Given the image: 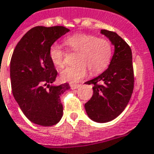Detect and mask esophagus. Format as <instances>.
<instances>
[{"mask_svg":"<svg viewBox=\"0 0 154 154\" xmlns=\"http://www.w3.org/2000/svg\"><path fill=\"white\" fill-rule=\"evenodd\" d=\"M80 85L79 84H71V88L72 90H75V89H77L78 88H79Z\"/></svg>","mask_w":154,"mask_h":154,"instance_id":"obj_1","label":"esophagus"}]
</instances>
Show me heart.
<instances>
[{
	"label": "heart",
	"instance_id": "1",
	"mask_svg": "<svg viewBox=\"0 0 154 154\" xmlns=\"http://www.w3.org/2000/svg\"><path fill=\"white\" fill-rule=\"evenodd\" d=\"M65 42L74 51L79 52L76 61L79 63L61 71V79L76 83L86 76L88 69L96 75L105 70L112 57V47L110 41L89 34H75L68 37ZM49 56L54 66L62 68L65 66L66 53L58 44L51 45Z\"/></svg>",
	"mask_w": 154,
	"mask_h": 154
}]
</instances>
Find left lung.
Segmentation results:
<instances>
[{
	"label": "left lung",
	"mask_w": 154,
	"mask_h": 154,
	"mask_svg": "<svg viewBox=\"0 0 154 154\" xmlns=\"http://www.w3.org/2000/svg\"><path fill=\"white\" fill-rule=\"evenodd\" d=\"M115 46L108 68L93 79L86 82L93 84V96L85 103L90 119L106 123L116 118L128 105L134 87L133 56L130 46L116 33L101 29Z\"/></svg>",
	"instance_id": "obj_1"
}]
</instances>
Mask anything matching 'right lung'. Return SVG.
<instances>
[{"mask_svg": "<svg viewBox=\"0 0 154 154\" xmlns=\"http://www.w3.org/2000/svg\"><path fill=\"white\" fill-rule=\"evenodd\" d=\"M69 31L64 26L34 27L21 38L12 55L10 79L14 97L26 117L38 125L52 126L63 116L60 96L70 89V85L51 84L58 72L49 50Z\"/></svg>", "mask_w": 154, "mask_h": 154, "instance_id": "1", "label": "right lung"}]
</instances>
